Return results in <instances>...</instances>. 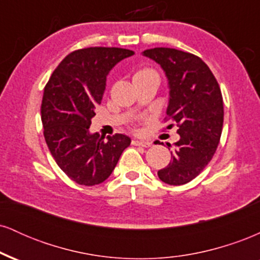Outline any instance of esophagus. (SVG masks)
Instances as JSON below:
<instances>
[{"instance_id": "34e87169", "label": "esophagus", "mask_w": 260, "mask_h": 260, "mask_svg": "<svg viewBox=\"0 0 260 260\" xmlns=\"http://www.w3.org/2000/svg\"><path fill=\"white\" fill-rule=\"evenodd\" d=\"M133 145H138V147H144V148H149L151 147V142H145V140H132Z\"/></svg>"}]
</instances>
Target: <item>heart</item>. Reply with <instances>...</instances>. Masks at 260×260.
<instances>
[{"mask_svg":"<svg viewBox=\"0 0 260 260\" xmlns=\"http://www.w3.org/2000/svg\"><path fill=\"white\" fill-rule=\"evenodd\" d=\"M150 72H153V71H150V70H140V71H138V72L136 73V76H134V77H138V76H142V74L150 73Z\"/></svg>","mask_w":260,"mask_h":260,"instance_id":"obj_1","label":"heart"}]
</instances>
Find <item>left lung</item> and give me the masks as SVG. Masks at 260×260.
Masks as SVG:
<instances>
[{"mask_svg":"<svg viewBox=\"0 0 260 260\" xmlns=\"http://www.w3.org/2000/svg\"><path fill=\"white\" fill-rule=\"evenodd\" d=\"M143 55L165 72L170 89L166 120L176 123L180 134L175 147L166 143L172 148L171 161L157 176L171 186L186 184L201 174L216 151L223 123L221 90L210 68L193 53L155 47Z\"/></svg>","mask_w":260,"mask_h":260,"instance_id":"1","label":"left lung"}]
</instances>
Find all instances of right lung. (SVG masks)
I'll list each match as a JSON object with an SVG mask.
<instances>
[{
	"mask_svg": "<svg viewBox=\"0 0 260 260\" xmlns=\"http://www.w3.org/2000/svg\"><path fill=\"white\" fill-rule=\"evenodd\" d=\"M132 55L120 47L77 50L62 59L44 89L41 122L46 144L59 169L82 186L105 181L131 144L124 134L105 138L89 132V127L103 100L107 74Z\"/></svg>",
	"mask_w": 260,
	"mask_h": 260,
	"instance_id": "add662e5",
	"label": "right lung"
}]
</instances>
